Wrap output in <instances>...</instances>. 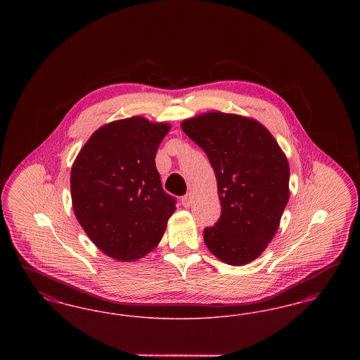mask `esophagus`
I'll return each instance as SVG.
<instances>
[{
    "label": "esophagus",
    "mask_w": 360,
    "mask_h": 360,
    "mask_svg": "<svg viewBox=\"0 0 360 360\" xmlns=\"http://www.w3.org/2000/svg\"><path fill=\"white\" fill-rule=\"evenodd\" d=\"M182 205L185 206V207H188V206L191 205V201H193V197H191V194L188 193L186 195H184L182 197Z\"/></svg>",
    "instance_id": "esophagus-1"
}]
</instances>
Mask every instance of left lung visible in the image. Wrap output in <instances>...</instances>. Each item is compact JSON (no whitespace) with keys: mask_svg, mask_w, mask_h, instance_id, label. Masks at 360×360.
I'll return each instance as SVG.
<instances>
[{"mask_svg":"<svg viewBox=\"0 0 360 360\" xmlns=\"http://www.w3.org/2000/svg\"><path fill=\"white\" fill-rule=\"evenodd\" d=\"M181 128L205 151L217 179L221 216L205 228L206 247L226 264H248L271 243L288 205V158L251 117L214 110L182 121Z\"/></svg>","mask_w":360,"mask_h":360,"instance_id":"1","label":"left lung"}]
</instances>
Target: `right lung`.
<instances>
[{
    "label": "right lung",
    "instance_id": "obj_1",
    "mask_svg": "<svg viewBox=\"0 0 360 360\" xmlns=\"http://www.w3.org/2000/svg\"><path fill=\"white\" fill-rule=\"evenodd\" d=\"M169 122L134 116L100 127L70 175L75 217L105 255L132 262L151 252L175 212L155 166Z\"/></svg>",
    "mask_w": 360,
    "mask_h": 360
}]
</instances>
